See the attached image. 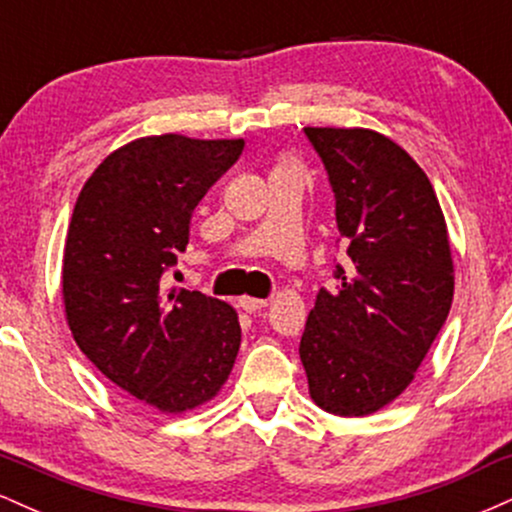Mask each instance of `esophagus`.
Returning <instances> with one entry per match:
<instances>
[{
    "mask_svg": "<svg viewBox=\"0 0 512 512\" xmlns=\"http://www.w3.org/2000/svg\"><path fill=\"white\" fill-rule=\"evenodd\" d=\"M240 308H243L245 313H257V310L267 308V298H252V296H243V298H240Z\"/></svg>",
    "mask_w": 512,
    "mask_h": 512,
    "instance_id": "1",
    "label": "esophagus"
}]
</instances>
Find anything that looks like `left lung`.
<instances>
[{"label": "left lung", "instance_id": "obj_1", "mask_svg": "<svg viewBox=\"0 0 512 512\" xmlns=\"http://www.w3.org/2000/svg\"><path fill=\"white\" fill-rule=\"evenodd\" d=\"M334 192L349 260L320 289L301 337L310 397L337 416H366L414 380L450 313L455 269L431 180L373 129L305 127Z\"/></svg>", "mask_w": 512, "mask_h": 512}]
</instances>
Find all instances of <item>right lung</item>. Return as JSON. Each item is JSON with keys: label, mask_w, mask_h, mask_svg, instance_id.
I'll return each mask as SVG.
<instances>
[{"label": "right lung", "mask_w": 512, "mask_h": 512, "mask_svg": "<svg viewBox=\"0 0 512 512\" xmlns=\"http://www.w3.org/2000/svg\"><path fill=\"white\" fill-rule=\"evenodd\" d=\"M243 139H134L81 187L62 260L74 342L108 380L163 414L209 402L240 349L238 313L199 291H163L199 199L243 154Z\"/></svg>", "instance_id": "right-lung-1"}]
</instances>
